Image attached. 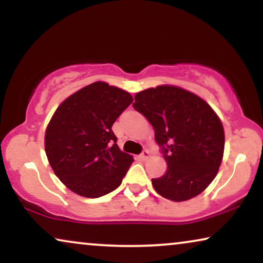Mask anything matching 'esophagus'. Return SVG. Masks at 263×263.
<instances>
[{
  "label": "esophagus",
  "mask_w": 263,
  "mask_h": 263,
  "mask_svg": "<svg viewBox=\"0 0 263 263\" xmlns=\"http://www.w3.org/2000/svg\"><path fill=\"white\" fill-rule=\"evenodd\" d=\"M148 157H149V152H148V151H147V149H143L142 153L139 156V158H140V159H141V160H146Z\"/></svg>",
  "instance_id": "34e87169"
}]
</instances>
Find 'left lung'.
<instances>
[{
    "mask_svg": "<svg viewBox=\"0 0 263 263\" xmlns=\"http://www.w3.org/2000/svg\"><path fill=\"white\" fill-rule=\"evenodd\" d=\"M133 107L152 124L167 164L161 177L152 178L156 192L177 202L202 193L218 174L225 146L224 128L212 107L175 86L136 93Z\"/></svg>",
    "mask_w": 263,
    "mask_h": 263,
    "instance_id": "8db88e82",
    "label": "left lung"
}]
</instances>
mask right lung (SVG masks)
I'll return each mask as SVG.
<instances>
[{
  "mask_svg": "<svg viewBox=\"0 0 263 263\" xmlns=\"http://www.w3.org/2000/svg\"><path fill=\"white\" fill-rule=\"evenodd\" d=\"M132 102L128 92L98 81L57 107L46 128L45 153L71 192L96 199L120 186L134 159L118 148L111 127Z\"/></svg>",
  "mask_w": 263,
  "mask_h": 263,
  "instance_id": "obj_1",
  "label": "right lung"
}]
</instances>
